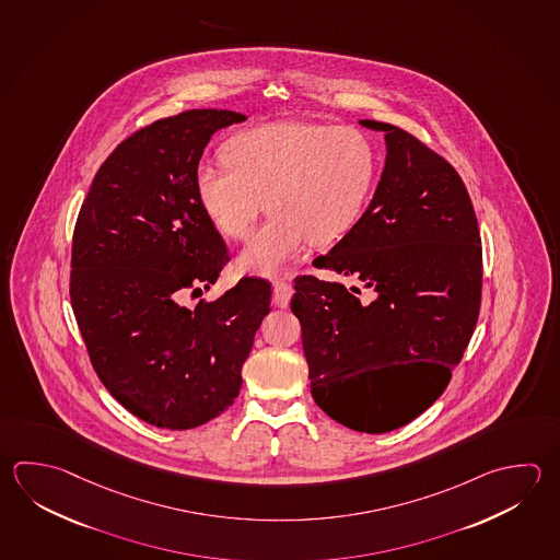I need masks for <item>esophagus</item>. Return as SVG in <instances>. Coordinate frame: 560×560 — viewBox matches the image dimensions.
Masks as SVG:
<instances>
[{"label":"esophagus","instance_id":"esophagus-1","mask_svg":"<svg viewBox=\"0 0 560 560\" xmlns=\"http://www.w3.org/2000/svg\"><path fill=\"white\" fill-rule=\"evenodd\" d=\"M273 296L277 306L287 308V306H289V301H291V296H293V285H291V283H287V281H275Z\"/></svg>","mask_w":560,"mask_h":560}]
</instances>
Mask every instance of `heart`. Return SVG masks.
Wrapping results in <instances>:
<instances>
[{"mask_svg": "<svg viewBox=\"0 0 560 560\" xmlns=\"http://www.w3.org/2000/svg\"><path fill=\"white\" fill-rule=\"evenodd\" d=\"M225 164L201 162L194 188L218 232L245 240L264 206L271 218L237 264L264 277L285 273L306 242L328 245L359 225L381 176V154L359 128L283 120L233 135ZM266 203H262V200Z\"/></svg>", "mask_w": 560, "mask_h": 560, "instance_id": "obj_1", "label": "heart"}]
</instances>
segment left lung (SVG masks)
<instances>
[{
	"label": "left lung",
	"mask_w": 560,
	"mask_h": 560,
	"mask_svg": "<svg viewBox=\"0 0 560 560\" xmlns=\"http://www.w3.org/2000/svg\"><path fill=\"white\" fill-rule=\"evenodd\" d=\"M360 125L384 132L378 188L359 225L313 265L354 275L374 296L301 275L291 311L318 408L350 430L384 433L412 422L447 388L479 317L483 257L454 166L401 128ZM392 361L411 374L388 393L381 374Z\"/></svg>",
	"instance_id": "left-lung-1"
}]
</instances>
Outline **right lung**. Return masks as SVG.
Segmentation results:
<instances>
[{
    "label": "right lung",
    "instance_id": "right-lung-1",
    "mask_svg": "<svg viewBox=\"0 0 560 560\" xmlns=\"http://www.w3.org/2000/svg\"><path fill=\"white\" fill-rule=\"evenodd\" d=\"M243 120L191 108L140 128L103 162L74 223L71 305L91 364L128 412L156 428H198L232 406L271 305V285L257 277L184 305L230 261L194 172L211 135Z\"/></svg>",
    "mask_w": 560,
    "mask_h": 560
}]
</instances>
